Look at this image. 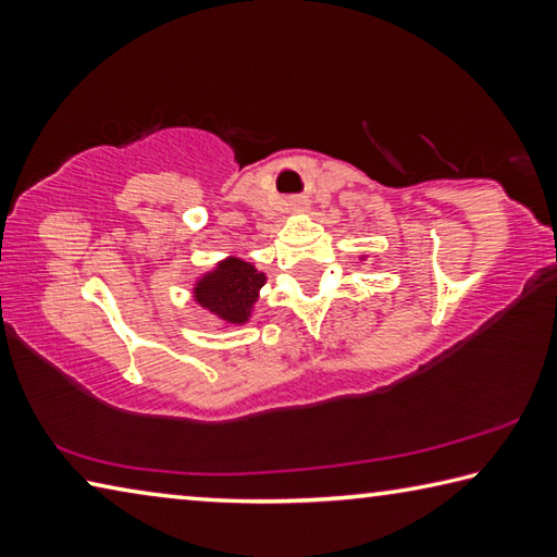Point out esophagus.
Returning a JSON list of instances; mask_svg holds the SVG:
<instances>
[{"mask_svg":"<svg viewBox=\"0 0 557 557\" xmlns=\"http://www.w3.org/2000/svg\"><path fill=\"white\" fill-rule=\"evenodd\" d=\"M287 209H289V213H305L309 209V201L307 199H289Z\"/></svg>","mask_w":557,"mask_h":557,"instance_id":"1","label":"esophagus"}]
</instances>
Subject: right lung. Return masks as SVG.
I'll return each mask as SVG.
<instances>
[{"mask_svg":"<svg viewBox=\"0 0 557 557\" xmlns=\"http://www.w3.org/2000/svg\"><path fill=\"white\" fill-rule=\"evenodd\" d=\"M265 280L256 262L231 256L196 280L194 299L225 326H240L250 322Z\"/></svg>","mask_w":557,"mask_h":557,"instance_id":"add662e5","label":"right lung"}]
</instances>
